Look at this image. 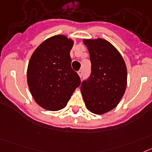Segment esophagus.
I'll return each instance as SVG.
<instances>
[{"label":"esophagus","mask_w":152,"mask_h":152,"mask_svg":"<svg viewBox=\"0 0 152 152\" xmlns=\"http://www.w3.org/2000/svg\"><path fill=\"white\" fill-rule=\"evenodd\" d=\"M78 75H79V76H80V77L81 78L82 76H83V70H81V69H80V70L78 71Z\"/></svg>","instance_id":"obj_1"}]
</instances>
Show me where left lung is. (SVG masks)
I'll list each match as a JSON object with an SVG mask.
<instances>
[{
  "label": "left lung",
  "mask_w": 152,
  "mask_h": 152,
  "mask_svg": "<svg viewBox=\"0 0 152 152\" xmlns=\"http://www.w3.org/2000/svg\"><path fill=\"white\" fill-rule=\"evenodd\" d=\"M91 61V74L82 83V95L91 113L104 114L117 106L127 85V68L117 49L104 39H83Z\"/></svg>",
  "instance_id": "obj_1"
}]
</instances>
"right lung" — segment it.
Returning <instances> with one entry per match:
<instances>
[{"mask_svg":"<svg viewBox=\"0 0 152 152\" xmlns=\"http://www.w3.org/2000/svg\"><path fill=\"white\" fill-rule=\"evenodd\" d=\"M73 41L56 35L43 42L30 57L27 84L33 98L43 109L58 111L66 107L80 78L71 67Z\"/></svg>","mask_w":152,"mask_h":152,"instance_id":"right-lung-1","label":"right lung"}]
</instances>
